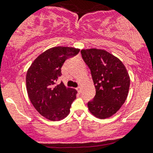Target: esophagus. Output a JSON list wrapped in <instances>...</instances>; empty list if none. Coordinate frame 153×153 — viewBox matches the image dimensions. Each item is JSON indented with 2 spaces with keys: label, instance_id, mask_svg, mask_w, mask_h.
<instances>
[{
  "label": "esophagus",
  "instance_id": "1",
  "mask_svg": "<svg viewBox=\"0 0 153 153\" xmlns=\"http://www.w3.org/2000/svg\"><path fill=\"white\" fill-rule=\"evenodd\" d=\"M76 90H77V91H78V92L79 93V94L81 92V88H80V87H78V88H77Z\"/></svg>",
  "mask_w": 153,
  "mask_h": 153
}]
</instances>
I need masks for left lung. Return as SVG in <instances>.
<instances>
[{
	"mask_svg": "<svg viewBox=\"0 0 153 153\" xmlns=\"http://www.w3.org/2000/svg\"><path fill=\"white\" fill-rule=\"evenodd\" d=\"M81 53L91 70L96 89L95 97L88 102V109L97 118H109L127 99L130 87L128 71L122 61L103 50H82Z\"/></svg>",
	"mask_w": 153,
	"mask_h": 153,
	"instance_id": "obj_1",
	"label": "left lung"
}]
</instances>
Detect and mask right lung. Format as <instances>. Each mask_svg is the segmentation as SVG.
<instances>
[{
  "label": "right lung",
  "mask_w": 153,
  "mask_h": 153,
  "mask_svg": "<svg viewBox=\"0 0 153 153\" xmlns=\"http://www.w3.org/2000/svg\"><path fill=\"white\" fill-rule=\"evenodd\" d=\"M80 50L68 47H56L48 50L35 59L26 74L28 97L35 109L44 118L59 121L68 115L77 91L65 88L61 82V68L68 58Z\"/></svg>",
  "instance_id": "1"
}]
</instances>
